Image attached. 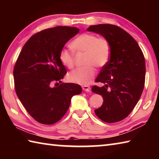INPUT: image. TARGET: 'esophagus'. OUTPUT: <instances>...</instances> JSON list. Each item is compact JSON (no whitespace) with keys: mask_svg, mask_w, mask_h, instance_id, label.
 <instances>
[{"mask_svg":"<svg viewBox=\"0 0 159 159\" xmlns=\"http://www.w3.org/2000/svg\"><path fill=\"white\" fill-rule=\"evenodd\" d=\"M83 90L84 91H86V92H90V88L89 85H83L82 86Z\"/></svg>","mask_w":159,"mask_h":159,"instance_id":"1","label":"esophagus"}]
</instances>
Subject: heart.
Returning a JSON list of instances; mask_svg holds the SVG:
<instances>
[{
  "label": "heart",
  "instance_id": "b5f03b06",
  "mask_svg": "<svg viewBox=\"0 0 159 159\" xmlns=\"http://www.w3.org/2000/svg\"><path fill=\"white\" fill-rule=\"evenodd\" d=\"M70 46L75 52L85 53L84 64L68 74L69 81L79 85H86L92 81L96 74L95 66L102 67L108 62L111 54L109 41L104 38H98L93 34H83L71 41ZM60 60L68 69L74 66V55L71 50L62 49L60 53Z\"/></svg>",
  "mask_w": 159,
  "mask_h": 159
}]
</instances>
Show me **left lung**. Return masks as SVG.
Listing matches in <instances>:
<instances>
[{"label":"left lung","mask_w":159,"mask_h":159,"mask_svg":"<svg viewBox=\"0 0 159 159\" xmlns=\"http://www.w3.org/2000/svg\"><path fill=\"white\" fill-rule=\"evenodd\" d=\"M87 31L100 34L111 48L109 60L95 80L104 85L92 88L104 101L95 113L106 123L120 121L133 111L143 91L146 72L144 55L135 40L117 26L92 25Z\"/></svg>","instance_id":"8db88e82"}]
</instances>
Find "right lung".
Segmentation results:
<instances>
[{
	"label": "right lung",
	"mask_w": 159,
	"mask_h": 159,
	"mask_svg": "<svg viewBox=\"0 0 159 159\" xmlns=\"http://www.w3.org/2000/svg\"><path fill=\"white\" fill-rule=\"evenodd\" d=\"M79 29L56 26L34 34L24 45L14 67L15 88L26 111L42 124H54L68 110L72 97L81 93L79 85L61 83L66 74L60 51ZM56 83V84H57Z\"/></svg>",
	"instance_id": "right-lung-1"
}]
</instances>
